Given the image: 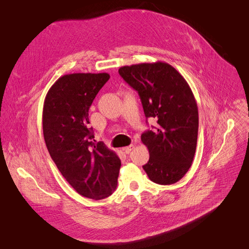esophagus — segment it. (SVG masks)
Returning <instances> with one entry per match:
<instances>
[{"label":"esophagus","mask_w":249,"mask_h":249,"mask_svg":"<svg viewBox=\"0 0 249 249\" xmlns=\"http://www.w3.org/2000/svg\"><path fill=\"white\" fill-rule=\"evenodd\" d=\"M134 148V145L133 144H131V145H129V146H126V147H123L122 149H123V151L125 152V153H129L130 151H131L132 149Z\"/></svg>","instance_id":"1"}]
</instances>
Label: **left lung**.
<instances>
[{
	"mask_svg": "<svg viewBox=\"0 0 249 249\" xmlns=\"http://www.w3.org/2000/svg\"><path fill=\"white\" fill-rule=\"evenodd\" d=\"M119 73L138 91L146 119L158 122L141 135L149 151L143 169L155 184H175L188 173L197 147L199 113L189 84L162 61L125 65Z\"/></svg>",
	"mask_w": 249,
	"mask_h": 249,
	"instance_id": "8db88e82",
	"label": "left lung"
}]
</instances>
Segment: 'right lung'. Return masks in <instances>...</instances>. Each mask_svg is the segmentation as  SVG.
I'll return each instance as SVG.
<instances>
[{
    "label": "right lung",
    "instance_id": "obj_1",
    "mask_svg": "<svg viewBox=\"0 0 249 249\" xmlns=\"http://www.w3.org/2000/svg\"><path fill=\"white\" fill-rule=\"evenodd\" d=\"M109 73H71L52 85L44 100L43 136L69 184L86 198L102 200L117 188L121 160L88 128L89 109Z\"/></svg>",
    "mask_w": 249,
    "mask_h": 249
}]
</instances>
